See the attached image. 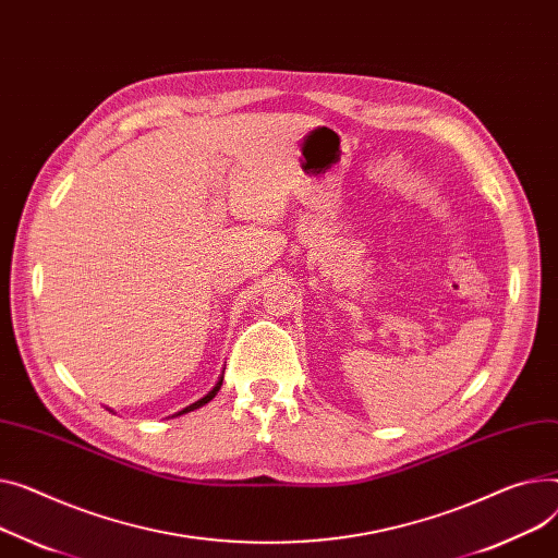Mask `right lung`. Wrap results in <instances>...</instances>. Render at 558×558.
I'll return each mask as SVG.
<instances>
[{"instance_id":"obj_1","label":"right lung","mask_w":558,"mask_h":558,"mask_svg":"<svg viewBox=\"0 0 558 558\" xmlns=\"http://www.w3.org/2000/svg\"><path fill=\"white\" fill-rule=\"evenodd\" d=\"M221 381H225V373H221V375H219V379H217V384H215V386H213V388H210V390H208V392H206V395H204V397H202V399H197V401H195V403H191V405H185V408H183V411H179V413H174V415H172V417H179V415H185V413H191V411H197V408H202V405H206V403H208V401H210V399H213V397H215V395H217V392H219V388H221ZM111 413H114V411H111Z\"/></svg>"}]
</instances>
